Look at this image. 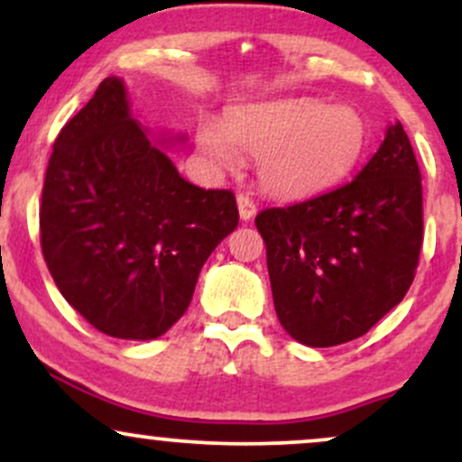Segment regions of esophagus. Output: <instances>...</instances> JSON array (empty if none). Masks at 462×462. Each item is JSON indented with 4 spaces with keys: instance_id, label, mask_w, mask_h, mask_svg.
Returning <instances> with one entry per match:
<instances>
[{
    "instance_id": "1",
    "label": "esophagus",
    "mask_w": 462,
    "mask_h": 462,
    "mask_svg": "<svg viewBox=\"0 0 462 462\" xmlns=\"http://www.w3.org/2000/svg\"><path fill=\"white\" fill-rule=\"evenodd\" d=\"M236 206H238V215H241L243 221H249L254 215H256V204H254L247 195H238Z\"/></svg>"
}]
</instances>
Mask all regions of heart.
Wrapping results in <instances>:
<instances>
[{"mask_svg":"<svg viewBox=\"0 0 462 462\" xmlns=\"http://www.w3.org/2000/svg\"><path fill=\"white\" fill-rule=\"evenodd\" d=\"M369 141L363 115L321 99H275L238 106L224 125L204 119L198 150L215 169H232L238 153L256 158L269 195L301 199L328 190L354 171Z\"/></svg>","mask_w":462,"mask_h":462,"instance_id":"1","label":"heart"}]
</instances>
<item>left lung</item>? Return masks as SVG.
<instances>
[{
	"instance_id": "1",
	"label": "left lung",
	"mask_w": 462,
	"mask_h": 462,
	"mask_svg": "<svg viewBox=\"0 0 462 462\" xmlns=\"http://www.w3.org/2000/svg\"><path fill=\"white\" fill-rule=\"evenodd\" d=\"M275 315L295 341L332 347L369 332L411 289L423 241L421 173L404 128L352 182L284 208H264Z\"/></svg>"
}]
</instances>
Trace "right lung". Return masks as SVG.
Masks as SVG:
<instances>
[{
  "mask_svg": "<svg viewBox=\"0 0 462 462\" xmlns=\"http://www.w3.org/2000/svg\"><path fill=\"white\" fill-rule=\"evenodd\" d=\"M41 249L69 304L115 338H158L184 315L213 249L238 226L232 190L199 189L132 119L106 78L54 141Z\"/></svg>",
  "mask_w": 462,
  "mask_h": 462,
  "instance_id": "obj_1",
  "label": "right lung"
}]
</instances>
